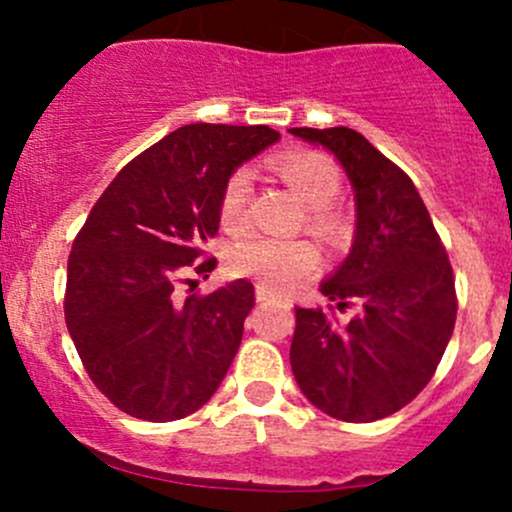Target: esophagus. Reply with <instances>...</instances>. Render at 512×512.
Listing matches in <instances>:
<instances>
[{
	"label": "esophagus",
	"mask_w": 512,
	"mask_h": 512,
	"mask_svg": "<svg viewBox=\"0 0 512 512\" xmlns=\"http://www.w3.org/2000/svg\"><path fill=\"white\" fill-rule=\"evenodd\" d=\"M272 299H277V292L265 285H257V302H272Z\"/></svg>",
	"instance_id": "1"
}]
</instances>
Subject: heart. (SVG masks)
<instances>
[{"mask_svg": "<svg viewBox=\"0 0 512 512\" xmlns=\"http://www.w3.org/2000/svg\"><path fill=\"white\" fill-rule=\"evenodd\" d=\"M277 175L307 203V223L319 235L334 237L344 230V218L332 200L342 188V170L319 151H285L275 160ZM247 200L250 180L242 170L227 178L220 198V223L227 230H242L247 225ZM230 267L237 275L255 277L272 289L292 287L302 277L312 275L319 265V250L307 237L277 240L270 235H247L230 247Z\"/></svg>", "mask_w": 512, "mask_h": 512, "instance_id": "heart-1", "label": "heart"}]
</instances>
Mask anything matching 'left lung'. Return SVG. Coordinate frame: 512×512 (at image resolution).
<instances>
[{"label": "left lung", "mask_w": 512, "mask_h": 512, "mask_svg": "<svg viewBox=\"0 0 512 512\" xmlns=\"http://www.w3.org/2000/svg\"><path fill=\"white\" fill-rule=\"evenodd\" d=\"M329 148L356 195L354 245L319 289L339 312L294 307V379L317 409L369 423L416 399L448 347L458 299L448 252L414 180L352 128H292Z\"/></svg>", "instance_id": "8db88e82"}]
</instances>
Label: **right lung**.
Returning <instances> with one entry per match:
<instances>
[{
  "mask_svg": "<svg viewBox=\"0 0 512 512\" xmlns=\"http://www.w3.org/2000/svg\"><path fill=\"white\" fill-rule=\"evenodd\" d=\"M277 138L270 126L190 123L123 165L91 208L71 245L64 317L86 374L123 414L178 421L225 379L255 287L198 294L190 275L218 265L203 247L232 170Z\"/></svg>",
  "mask_w": 512,
  "mask_h": 512,
  "instance_id": "add662e5",
  "label": "right lung"
}]
</instances>
